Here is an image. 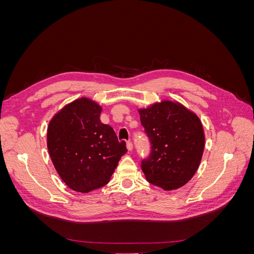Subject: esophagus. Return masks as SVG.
<instances>
[{"label": "esophagus", "instance_id": "obj_1", "mask_svg": "<svg viewBox=\"0 0 254 254\" xmlns=\"http://www.w3.org/2000/svg\"><path fill=\"white\" fill-rule=\"evenodd\" d=\"M126 146H127V149L130 151V150H132V148H133V145H132V143L130 142V141H128L127 142V144H126Z\"/></svg>", "mask_w": 254, "mask_h": 254}]
</instances>
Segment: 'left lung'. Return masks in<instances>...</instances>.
Wrapping results in <instances>:
<instances>
[{"mask_svg":"<svg viewBox=\"0 0 254 254\" xmlns=\"http://www.w3.org/2000/svg\"><path fill=\"white\" fill-rule=\"evenodd\" d=\"M151 149L141 162L146 179L165 190L179 189L195 175L204 149L200 120L179 103L163 101L140 109Z\"/></svg>","mask_w":254,"mask_h":254,"instance_id":"8db88e82","label":"left lung"}]
</instances>
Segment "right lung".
<instances>
[{
  "label": "right lung",
  "mask_w": 254,
  "mask_h": 254,
  "mask_svg": "<svg viewBox=\"0 0 254 254\" xmlns=\"http://www.w3.org/2000/svg\"><path fill=\"white\" fill-rule=\"evenodd\" d=\"M102 107L81 97L55 114L48 128L52 162L66 186L80 193L109 182L122 156L125 141H119L111 126L99 120Z\"/></svg>",
  "instance_id": "add662e5"
}]
</instances>
